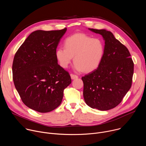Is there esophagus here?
<instances>
[{
	"mask_svg": "<svg viewBox=\"0 0 146 146\" xmlns=\"http://www.w3.org/2000/svg\"><path fill=\"white\" fill-rule=\"evenodd\" d=\"M70 77H71V78L72 80H74V79H76L77 78H78V77L76 75H74V74H70Z\"/></svg>",
	"mask_w": 146,
	"mask_h": 146,
	"instance_id": "34e87169",
	"label": "esophagus"
}]
</instances>
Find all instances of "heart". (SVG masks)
Returning <instances> with one entry per match:
<instances>
[{"label": "heart", "mask_w": 146, "mask_h": 146, "mask_svg": "<svg viewBox=\"0 0 146 146\" xmlns=\"http://www.w3.org/2000/svg\"><path fill=\"white\" fill-rule=\"evenodd\" d=\"M64 47H58L56 51L57 60L64 69L69 66L74 57L76 71L92 72L99 68L104 56L103 42L84 33H76L66 38Z\"/></svg>", "instance_id": "1"}]
</instances>
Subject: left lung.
I'll return each instance as SVG.
<instances>
[{
  "instance_id": "left-lung-1",
  "label": "left lung",
  "mask_w": 146,
  "mask_h": 146,
  "mask_svg": "<svg viewBox=\"0 0 146 146\" xmlns=\"http://www.w3.org/2000/svg\"><path fill=\"white\" fill-rule=\"evenodd\" d=\"M88 29L102 35L105 52L99 68L81 78L84 98L90 108L107 111L119 104L131 88L133 62L128 48L112 33L106 29Z\"/></svg>"
}]
</instances>
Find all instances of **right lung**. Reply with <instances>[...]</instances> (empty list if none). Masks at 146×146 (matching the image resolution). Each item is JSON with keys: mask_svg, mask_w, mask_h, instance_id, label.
I'll return each mask as SVG.
<instances>
[{"mask_svg": "<svg viewBox=\"0 0 146 146\" xmlns=\"http://www.w3.org/2000/svg\"><path fill=\"white\" fill-rule=\"evenodd\" d=\"M67 29L36 30L17 52L13 64V81L23 103L40 113L50 112L61 103L64 89L72 80L58 64L56 48Z\"/></svg>", "mask_w": 146, "mask_h": 146, "instance_id": "obj_1", "label": "right lung"}]
</instances>
